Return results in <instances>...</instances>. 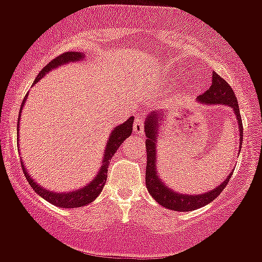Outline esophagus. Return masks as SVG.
Wrapping results in <instances>:
<instances>
[{"instance_id":"obj_1","label":"esophagus","mask_w":262,"mask_h":262,"mask_svg":"<svg viewBox=\"0 0 262 262\" xmlns=\"http://www.w3.org/2000/svg\"><path fill=\"white\" fill-rule=\"evenodd\" d=\"M133 129H134V132H136L137 134L145 133V121H143L142 117H138V119H136V121H134Z\"/></svg>"}]
</instances>
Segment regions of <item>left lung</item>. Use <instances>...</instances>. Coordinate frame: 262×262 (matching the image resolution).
I'll use <instances>...</instances> for the list:
<instances>
[{"mask_svg":"<svg viewBox=\"0 0 262 262\" xmlns=\"http://www.w3.org/2000/svg\"><path fill=\"white\" fill-rule=\"evenodd\" d=\"M196 101L200 103H209V104H226L230 106L234 110L238 119L239 125V133H241V145L243 142V124H242L241 112H239V104L238 99H236L235 94H234L233 89L221 76L217 75L216 72L212 75V85L207 92L203 93L202 95L196 98ZM164 114H151L147 116L146 120V152H147V168H146V187H147L148 192L151 196L156 200L160 205L165 207V208L170 209V211H178V212H189L194 211V209L204 207L212 200L216 199L222 190L226 187V185L230 181L231 176H227L226 180L217 186L214 190H211L207 194L202 195H185L178 194V192L172 191L168 186H165L164 183L161 182L160 177L158 176V170H156V150H155V141H156V133H158V123H160L156 117H163ZM242 146H239V151H241Z\"/></svg>","mask_w":262,"mask_h":262,"instance_id":"8db88e82","label":"left lung"}]
</instances>
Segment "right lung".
Here are the masks:
<instances>
[{"label":"right lung","mask_w":262,"mask_h":262,"mask_svg":"<svg viewBox=\"0 0 262 262\" xmlns=\"http://www.w3.org/2000/svg\"><path fill=\"white\" fill-rule=\"evenodd\" d=\"M81 58H82L81 54L76 53V51H66V53L60 54V55L54 58L49 64H46L45 67L40 71V73L37 75V77H36L33 84H36L38 80L42 79L43 76H45L49 71L59 67V66L66 64V63L77 62V60H80ZM27 95L23 99V103H21L20 112L24 106V102H26L27 99ZM20 112H19V117H20ZM133 120L134 117H129L125 123L120 124L119 126H116V128L112 130L111 136H110L108 141H107V147H106V151H104L103 163H102L101 170H99L97 177H95L89 185H86V186L82 187V189L76 190V191H72V192H62V194H58V192L49 191V190L42 189L40 185H37L35 181L32 180L31 176L28 174V172H27L26 168H24V164L21 163V168H23L24 176H26L27 181H28V183L31 185L32 189L35 190L41 198L48 200V202L51 203V204L58 205V207H60V208H77V207H84V205L92 203L98 195L101 194L102 189H103L104 186V183H106L107 169H108V164H110V161H111L112 156H114V154L116 152L117 148L121 146V143H123L124 141L130 136L132 132H133Z\"/></svg>","instance_id":"right-lung-1"}]
</instances>
